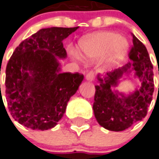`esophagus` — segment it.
I'll return each instance as SVG.
<instances>
[{"label":"esophagus","mask_w":159,"mask_h":159,"mask_svg":"<svg viewBox=\"0 0 159 159\" xmlns=\"http://www.w3.org/2000/svg\"><path fill=\"white\" fill-rule=\"evenodd\" d=\"M94 78H95V75H94V73H93L92 71L89 72V73L86 74V79L87 80V81H89V82H92V81H94Z\"/></svg>","instance_id":"1"}]
</instances>
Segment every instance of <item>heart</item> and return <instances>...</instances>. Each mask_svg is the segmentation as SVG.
Instances as JSON below:
<instances>
[{"label":"heart","mask_w":159,"mask_h":159,"mask_svg":"<svg viewBox=\"0 0 159 159\" xmlns=\"http://www.w3.org/2000/svg\"><path fill=\"white\" fill-rule=\"evenodd\" d=\"M129 44L124 37L113 32H100L84 37L79 41L78 50L85 59H95L106 54L105 62L117 65L124 59ZM76 57L79 58L77 53Z\"/></svg>","instance_id":"heart-1"}]
</instances>
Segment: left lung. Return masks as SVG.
I'll return each instance as SVG.
<instances>
[{
  "label": "left lung",
  "instance_id": "1",
  "mask_svg": "<svg viewBox=\"0 0 159 159\" xmlns=\"http://www.w3.org/2000/svg\"><path fill=\"white\" fill-rule=\"evenodd\" d=\"M129 62L122 68L97 75L99 85L95 86L94 114L98 123L113 131H124L135 122L141 121L147 114L154 90L153 65L144 44L133 35V46L129 53ZM131 72L142 85L129 94L114 89Z\"/></svg>",
  "mask_w": 159,
  "mask_h": 159
}]
</instances>
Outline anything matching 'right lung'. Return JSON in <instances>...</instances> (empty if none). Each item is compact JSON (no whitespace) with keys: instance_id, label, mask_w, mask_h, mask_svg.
<instances>
[{"instance_id":"1","label":"right lung","mask_w":159,"mask_h":159,"mask_svg":"<svg viewBox=\"0 0 159 159\" xmlns=\"http://www.w3.org/2000/svg\"><path fill=\"white\" fill-rule=\"evenodd\" d=\"M75 28H42L19 44L6 70V95L13 118L33 130L57 125L84 76L62 73L59 59L67 53L63 41Z\"/></svg>"}]
</instances>
